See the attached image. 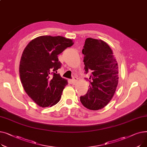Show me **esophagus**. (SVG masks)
Returning a JSON list of instances; mask_svg holds the SVG:
<instances>
[{
    "label": "esophagus",
    "instance_id": "obj_1",
    "mask_svg": "<svg viewBox=\"0 0 147 147\" xmlns=\"http://www.w3.org/2000/svg\"><path fill=\"white\" fill-rule=\"evenodd\" d=\"M77 81H78V78H77L76 77H74L73 79L71 80V82H72L73 84H75L77 82Z\"/></svg>",
    "mask_w": 147,
    "mask_h": 147
}]
</instances>
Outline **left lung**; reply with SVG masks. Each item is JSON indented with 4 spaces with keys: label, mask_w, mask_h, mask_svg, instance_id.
I'll list each match as a JSON object with an SVG mask.
<instances>
[{
    "label": "left lung",
    "mask_w": 147,
    "mask_h": 147,
    "mask_svg": "<svg viewBox=\"0 0 147 147\" xmlns=\"http://www.w3.org/2000/svg\"><path fill=\"white\" fill-rule=\"evenodd\" d=\"M82 50L84 73H89V89L80 97L84 107L98 110L113 98L119 80L118 64L110 46L102 40L88 38Z\"/></svg>",
    "instance_id": "8db88e82"
}]
</instances>
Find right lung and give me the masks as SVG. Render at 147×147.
I'll return each instance as SVG.
<instances>
[{
    "instance_id": "obj_1",
    "label": "right lung",
    "mask_w": 147,
    "mask_h": 147,
    "mask_svg": "<svg viewBox=\"0 0 147 147\" xmlns=\"http://www.w3.org/2000/svg\"><path fill=\"white\" fill-rule=\"evenodd\" d=\"M73 45L63 36H42L31 41L22 54L20 76L27 95L40 107L57 104L67 80L57 73L58 55Z\"/></svg>"
}]
</instances>
